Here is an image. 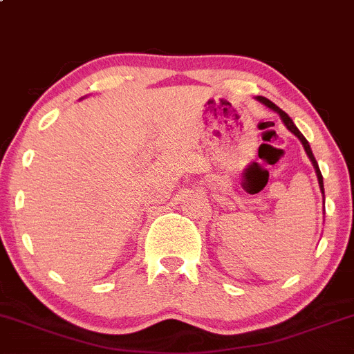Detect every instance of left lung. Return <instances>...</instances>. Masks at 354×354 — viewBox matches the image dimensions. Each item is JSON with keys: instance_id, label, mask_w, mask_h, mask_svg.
Here are the masks:
<instances>
[{"instance_id": "obj_1", "label": "left lung", "mask_w": 354, "mask_h": 354, "mask_svg": "<svg viewBox=\"0 0 354 354\" xmlns=\"http://www.w3.org/2000/svg\"><path fill=\"white\" fill-rule=\"evenodd\" d=\"M256 100H258V102H261V103H265V105L268 106V109H271V110H274V111H277V113L280 115V117H281V120H283V124L286 125V129H288L290 132H292V133H295V136L299 137V139H300V142H302V146H304V149H305V152H307V156H308V158H310L312 165H314L315 174H317V180H319V187H321V192L324 193V181H322V174H321V169H319V165H317V161H315L314 154H312V149H310V146H308L307 139H305V137L302 136V133H300V130L295 127V124H293V120H292V118H290L288 115H286L283 110H281V109H278V106L274 105L273 102H270V100L265 98V96H258V98H256Z\"/></svg>"}]
</instances>
